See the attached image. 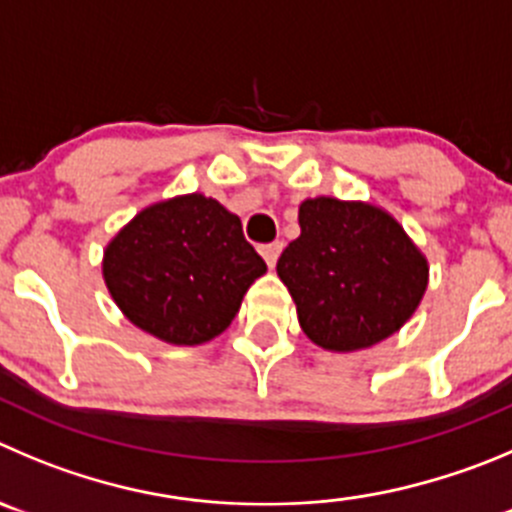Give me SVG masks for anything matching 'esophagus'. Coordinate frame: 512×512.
<instances>
[{
  "instance_id": "1",
  "label": "esophagus",
  "mask_w": 512,
  "mask_h": 512,
  "mask_svg": "<svg viewBox=\"0 0 512 512\" xmlns=\"http://www.w3.org/2000/svg\"><path fill=\"white\" fill-rule=\"evenodd\" d=\"M280 252H283V242H270V245H262L260 247V255L265 257V262L270 267H275V262H278Z\"/></svg>"
}]
</instances>
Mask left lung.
Masks as SVG:
<instances>
[{"label":"left lung","instance_id":"obj_1","mask_svg":"<svg viewBox=\"0 0 512 512\" xmlns=\"http://www.w3.org/2000/svg\"><path fill=\"white\" fill-rule=\"evenodd\" d=\"M300 237L278 260L305 336L336 353L394 336L419 308L429 265L399 222L381 207L305 199Z\"/></svg>","mask_w":512,"mask_h":512}]
</instances>
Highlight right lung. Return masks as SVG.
Instances as JSON below:
<instances>
[{"label": "right lung", "mask_w": 512, "mask_h": 512, "mask_svg": "<svg viewBox=\"0 0 512 512\" xmlns=\"http://www.w3.org/2000/svg\"><path fill=\"white\" fill-rule=\"evenodd\" d=\"M265 272L240 217L204 194L141 209L103 252V280L123 315L174 346L219 336Z\"/></svg>", "instance_id": "1"}]
</instances>
